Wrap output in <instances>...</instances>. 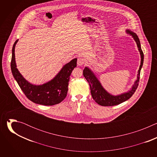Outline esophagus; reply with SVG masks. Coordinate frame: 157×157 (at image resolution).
Returning <instances> with one entry per match:
<instances>
[{"label":"esophagus","mask_w":157,"mask_h":157,"mask_svg":"<svg viewBox=\"0 0 157 157\" xmlns=\"http://www.w3.org/2000/svg\"><path fill=\"white\" fill-rule=\"evenodd\" d=\"M85 62H86V61H85V59H84V58H80V57L78 58L77 63H78V66H81V65L84 64L85 63Z\"/></svg>","instance_id":"1"}]
</instances>
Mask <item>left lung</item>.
Instances as JSON below:
<instances>
[{
	"mask_svg": "<svg viewBox=\"0 0 157 157\" xmlns=\"http://www.w3.org/2000/svg\"><path fill=\"white\" fill-rule=\"evenodd\" d=\"M127 33H128L130 35L132 36L133 39L136 41L139 50L140 52V54L141 56V63L140 66L138 71L137 75V79L134 83L133 86L131 90L127 93L122 94L119 96H113L108 93L105 89L101 86L100 82L98 81L97 78L95 76L94 73L91 71V70H89L87 67L83 70V75L87 81L89 82V86H90L91 89V93L93 99L99 105L102 106H113L121 104L122 102L128 100L130 99L132 95L136 92V89L139 86L140 75V70L144 63V53L141 49L140 42L138 36L131 31L127 30Z\"/></svg>",
	"mask_w": 157,
	"mask_h": 157,
	"instance_id": "left-lung-1",
	"label": "left lung"
}]
</instances>
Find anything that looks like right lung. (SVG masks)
<instances>
[{"label":"right lung","instance_id":"add662e5","mask_svg":"<svg viewBox=\"0 0 157 157\" xmlns=\"http://www.w3.org/2000/svg\"><path fill=\"white\" fill-rule=\"evenodd\" d=\"M17 41L18 40L15 41L12 47L10 66L12 75L21 91L29 100L36 104L53 105L60 103L67 96L70 75L77 66V58L66 64L59 73L50 81L42 85H33L26 81L17 68L15 47Z\"/></svg>","mask_w":157,"mask_h":157}]
</instances>
